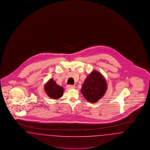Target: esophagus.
Wrapping results in <instances>:
<instances>
[{
    "label": "esophagus",
    "instance_id": "1",
    "mask_svg": "<svg viewBox=\"0 0 150 150\" xmlns=\"http://www.w3.org/2000/svg\"><path fill=\"white\" fill-rule=\"evenodd\" d=\"M67 88L68 89H74L75 88V86L72 85H68L67 86Z\"/></svg>",
    "mask_w": 150,
    "mask_h": 150
}]
</instances>
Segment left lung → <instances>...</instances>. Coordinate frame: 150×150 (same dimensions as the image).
I'll return each instance as SVG.
<instances>
[{
	"instance_id": "obj_1",
	"label": "left lung",
	"mask_w": 150,
	"mask_h": 150,
	"mask_svg": "<svg viewBox=\"0 0 150 150\" xmlns=\"http://www.w3.org/2000/svg\"><path fill=\"white\" fill-rule=\"evenodd\" d=\"M106 81L99 72L94 71L84 82L81 92L90 103H95L104 96L107 90Z\"/></svg>"
}]
</instances>
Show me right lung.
I'll return each mask as SVG.
<instances>
[{
    "label": "right lung",
    "mask_w": 150,
    "mask_h": 150,
    "mask_svg": "<svg viewBox=\"0 0 150 150\" xmlns=\"http://www.w3.org/2000/svg\"><path fill=\"white\" fill-rule=\"evenodd\" d=\"M45 90L48 96L54 99L62 96L64 92L63 88L56 84L52 79H51L45 85Z\"/></svg>",
    "instance_id": "obj_1"
}]
</instances>
